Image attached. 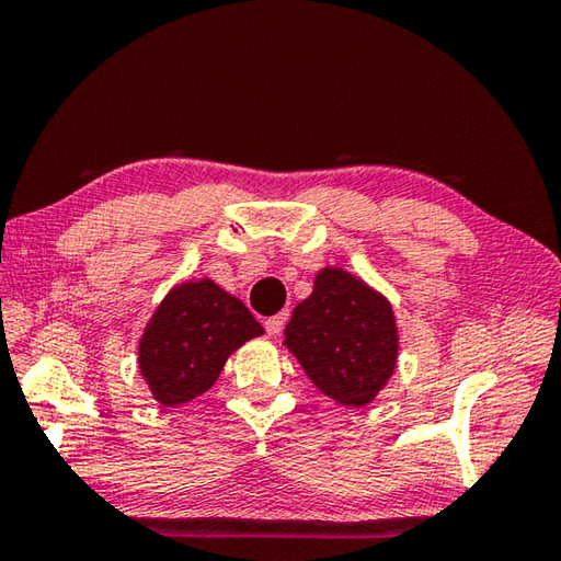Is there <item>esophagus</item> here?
I'll return each instance as SVG.
<instances>
[{"label":"esophagus","mask_w":561,"mask_h":561,"mask_svg":"<svg viewBox=\"0 0 561 561\" xmlns=\"http://www.w3.org/2000/svg\"><path fill=\"white\" fill-rule=\"evenodd\" d=\"M286 322H288V312H278V316L265 320V332H268L271 337H275L283 330V325H286Z\"/></svg>","instance_id":"34e87169"}]
</instances>
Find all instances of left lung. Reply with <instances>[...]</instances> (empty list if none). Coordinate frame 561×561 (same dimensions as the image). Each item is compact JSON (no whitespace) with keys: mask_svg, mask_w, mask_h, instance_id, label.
Segmentation results:
<instances>
[{"mask_svg":"<svg viewBox=\"0 0 561 561\" xmlns=\"http://www.w3.org/2000/svg\"><path fill=\"white\" fill-rule=\"evenodd\" d=\"M286 345L322 394L365 407L397 365L394 312L355 275L325 268L312 296L293 310Z\"/></svg>","mask_w":561,"mask_h":561,"instance_id":"obj_1","label":"left lung"}]
</instances>
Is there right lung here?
I'll list each match as a JSON object with an SVG mask.
<instances>
[{"instance_id":"obj_1","label":"right lung","mask_w":561,"mask_h":561,"mask_svg":"<svg viewBox=\"0 0 561 561\" xmlns=\"http://www.w3.org/2000/svg\"><path fill=\"white\" fill-rule=\"evenodd\" d=\"M263 335L251 310L214 280L167 293L140 340V371L162 407L186 404L219 379L226 357Z\"/></svg>"}]
</instances>
